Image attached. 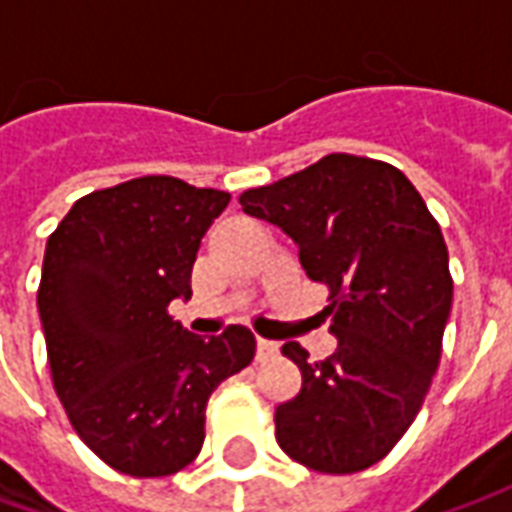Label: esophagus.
Masks as SVG:
<instances>
[{
	"label": "esophagus",
	"mask_w": 512,
	"mask_h": 512,
	"mask_svg": "<svg viewBox=\"0 0 512 512\" xmlns=\"http://www.w3.org/2000/svg\"><path fill=\"white\" fill-rule=\"evenodd\" d=\"M279 351V345L274 340H263V337H257V359L260 362H266V359H274Z\"/></svg>",
	"instance_id": "1"
}]
</instances>
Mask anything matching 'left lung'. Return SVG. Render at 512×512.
Instances as JSON below:
<instances>
[{
    "mask_svg": "<svg viewBox=\"0 0 512 512\" xmlns=\"http://www.w3.org/2000/svg\"><path fill=\"white\" fill-rule=\"evenodd\" d=\"M238 202L296 241L307 277L329 290L323 315L337 337L323 362L282 345L301 389L274 411L279 447L312 472H362L403 439L439 367L452 307L439 222L400 169L351 153Z\"/></svg>",
    "mask_w": 512,
    "mask_h": 512,
    "instance_id": "obj_1",
    "label": "left lung"
}]
</instances>
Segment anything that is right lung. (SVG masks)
<instances>
[{
  "label": "right lung",
  "mask_w": 512,
  "mask_h": 512,
  "mask_svg": "<svg viewBox=\"0 0 512 512\" xmlns=\"http://www.w3.org/2000/svg\"><path fill=\"white\" fill-rule=\"evenodd\" d=\"M227 202V191L145 175L84 194L46 241L38 310L54 392L120 474L189 466L208 397L255 356L246 326L202 340L169 315V301L191 296L202 235Z\"/></svg>",
  "instance_id": "1"
}]
</instances>
